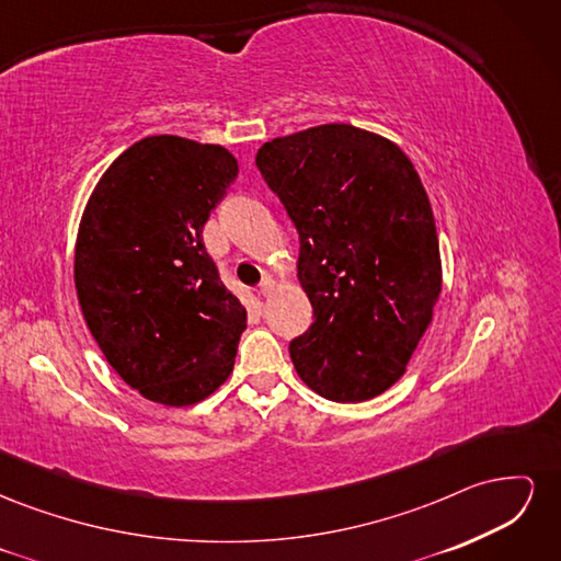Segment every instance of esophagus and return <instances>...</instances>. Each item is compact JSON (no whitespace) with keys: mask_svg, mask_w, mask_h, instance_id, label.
Listing matches in <instances>:
<instances>
[{"mask_svg":"<svg viewBox=\"0 0 561 561\" xmlns=\"http://www.w3.org/2000/svg\"><path fill=\"white\" fill-rule=\"evenodd\" d=\"M274 287H276V280L271 278V276H266V278L262 280V285H260V293H262V295H268V293H274Z\"/></svg>","mask_w":561,"mask_h":561,"instance_id":"obj_1","label":"esophagus"}]
</instances>
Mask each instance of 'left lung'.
Listing matches in <instances>:
<instances>
[{"label":"left lung","instance_id":"1","mask_svg":"<svg viewBox=\"0 0 561 561\" xmlns=\"http://www.w3.org/2000/svg\"><path fill=\"white\" fill-rule=\"evenodd\" d=\"M257 168L299 231L313 325L290 344L299 379L334 402L393 386L443 293L435 217L410 157L351 124L264 142Z\"/></svg>","mask_w":561,"mask_h":561}]
</instances>
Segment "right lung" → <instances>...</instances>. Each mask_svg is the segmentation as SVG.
<instances>
[{
    "label": "right lung",
    "instance_id": "1",
    "mask_svg": "<svg viewBox=\"0 0 561 561\" xmlns=\"http://www.w3.org/2000/svg\"><path fill=\"white\" fill-rule=\"evenodd\" d=\"M239 175L222 145L149 135L98 180L75 245L83 320L130 388L190 407L222 386L248 325L219 280L203 225Z\"/></svg>",
    "mask_w": 561,
    "mask_h": 561
}]
</instances>
